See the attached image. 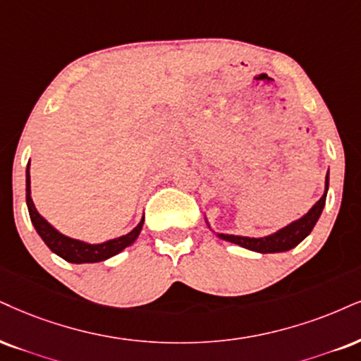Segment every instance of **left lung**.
<instances>
[{"label": "left lung", "mask_w": 361, "mask_h": 361, "mask_svg": "<svg viewBox=\"0 0 361 361\" xmlns=\"http://www.w3.org/2000/svg\"><path fill=\"white\" fill-rule=\"evenodd\" d=\"M328 185H330V171L326 173V179H324V192L322 199L314 204L313 207L306 212L305 216H301L300 219L289 222L284 228L274 231L268 235H262V238H249V235H234V234H224V233H216L214 229L209 224L207 217L204 216V221H206L207 228L214 233L217 238L222 239V241H228L233 244H238L244 249H249V251L261 252V255H269V252H284L289 251V249L296 247L306 235H310L311 231H313L314 226L322 216L324 202H326V194H328Z\"/></svg>", "instance_id": "left-lung-1"}]
</instances>
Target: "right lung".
<instances>
[{"label": "right lung", "instance_id": "right-lung-1", "mask_svg": "<svg viewBox=\"0 0 361 361\" xmlns=\"http://www.w3.org/2000/svg\"><path fill=\"white\" fill-rule=\"evenodd\" d=\"M26 206H28L30 219L31 224L35 226L39 238L43 239V243L55 252L56 256L63 257L65 261L73 262V264H85V262H100L109 259L118 252H122L123 249L132 246L135 243V239L139 238L142 226H144V217H142L139 224L133 228L130 233L118 235V238L109 239L104 243H87L82 239L70 238L63 233L53 228L44 217L39 214L35 207L33 199H31V180H30V162L26 166Z\"/></svg>", "mask_w": 361, "mask_h": 361}]
</instances>
